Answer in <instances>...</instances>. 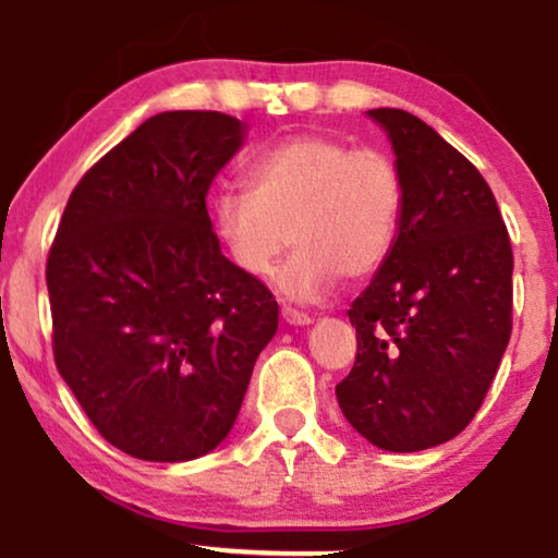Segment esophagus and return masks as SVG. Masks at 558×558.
Masks as SVG:
<instances>
[{
	"mask_svg": "<svg viewBox=\"0 0 558 558\" xmlns=\"http://www.w3.org/2000/svg\"><path fill=\"white\" fill-rule=\"evenodd\" d=\"M280 317L286 319L288 325H310L312 323V317L306 315V312H299V310H293V306H283V310H280Z\"/></svg>",
	"mask_w": 558,
	"mask_h": 558,
	"instance_id": "obj_1",
	"label": "esophagus"
}]
</instances>
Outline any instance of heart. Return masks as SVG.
<instances>
[{
    "label": "heart",
    "mask_w": 558,
    "mask_h": 558,
    "mask_svg": "<svg viewBox=\"0 0 558 558\" xmlns=\"http://www.w3.org/2000/svg\"><path fill=\"white\" fill-rule=\"evenodd\" d=\"M246 185L213 198L217 241L243 275L262 278L291 235L296 248L275 275L286 299H323L341 275L369 278L399 235L403 178L380 149H351L315 133L293 136L254 159Z\"/></svg>",
    "instance_id": "1"
}]
</instances>
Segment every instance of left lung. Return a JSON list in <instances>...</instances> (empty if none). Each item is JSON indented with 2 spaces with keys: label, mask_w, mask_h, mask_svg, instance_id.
<instances>
[{
  "label": "left lung",
  "mask_w": 558,
  "mask_h": 558,
  "mask_svg": "<svg viewBox=\"0 0 558 558\" xmlns=\"http://www.w3.org/2000/svg\"><path fill=\"white\" fill-rule=\"evenodd\" d=\"M403 178L393 248L349 310L356 362L336 386L343 417L383 451L457 438L511 336L514 257L490 185L430 125L369 110Z\"/></svg>",
  "instance_id": "obj_1"
}]
</instances>
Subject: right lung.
Returning <instances> with one entry per match:
<instances>
[{"label": "right lung", "mask_w": 558, "mask_h": 558, "mask_svg": "<svg viewBox=\"0 0 558 558\" xmlns=\"http://www.w3.org/2000/svg\"><path fill=\"white\" fill-rule=\"evenodd\" d=\"M246 138L222 112L144 120L68 198L47 262L54 362L101 438L189 462L228 438L278 301L222 257L209 185Z\"/></svg>", "instance_id": "1"}]
</instances>
